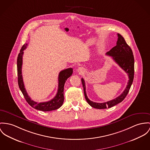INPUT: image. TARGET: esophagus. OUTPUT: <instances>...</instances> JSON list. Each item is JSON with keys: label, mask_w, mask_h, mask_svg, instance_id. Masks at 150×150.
I'll list each match as a JSON object with an SVG mask.
<instances>
[{"label": "esophagus", "mask_w": 150, "mask_h": 150, "mask_svg": "<svg viewBox=\"0 0 150 150\" xmlns=\"http://www.w3.org/2000/svg\"><path fill=\"white\" fill-rule=\"evenodd\" d=\"M83 71H84V69H83L82 67H79V68H78V72L82 73V72H83Z\"/></svg>", "instance_id": "obj_1"}]
</instances>
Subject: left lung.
Here are the masks:
<instances>
[{
  "mask_svg": "<svg viewBox=\"0 0 150 150\" xmlns=\"http://www.w3.org/2000/svg\"><path fill=\"white\" fill-rule=\"evenodd\" d=\"M117 40L116 45L106 53V55L112 57L116 63L123 69L128 75V82L126 88L122 93L115 99L104 103H96L91 101L87 97L86 91L85 81L81 78V83L85 98L91 107L98 109H104L111 108L116 104L122 102L126 97L131 86L132 84L134 76V58L132 51L130 47L126 42L124 38L119 34H117Z\"/></svg>",
  "mask_w": 150,
  "mask_h": 150,
  "instance_id": "obj_1",
  "label": "left lung"
}]
</instances>
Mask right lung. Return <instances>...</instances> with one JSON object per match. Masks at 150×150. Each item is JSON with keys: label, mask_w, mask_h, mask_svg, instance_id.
Instances as JSON below:
<instances>
[{"label": "right lung", "mask_w": 150, "mask_h": 150, "mask_svg": "<svg viewBox=\"0 0 150 150\" xmlns=\"http://www.w3.org/2000/svg\"><path fill=\"white\" fill-rule=\"evenodd\" d=\"M27 43H25L23 45L20 52L18 55L17 59V70H18V85L20 90L23 93V96L26 100L27 102L32 107L38 110H40L43 111H50L52 110H57L60 108L64 102V86L66 83V81L70 77L72 73L73 69L72 68H69L67 69L62 70L60 72L58 76V90L56 96L51 100L46 102L37 103L31 99L28 96L27 92L26 91L24 85L23 83V77L22 75V66L23 63V51L26 48L27 46Z\"/></svg>", "instance_id": "1"}]
</instances>
